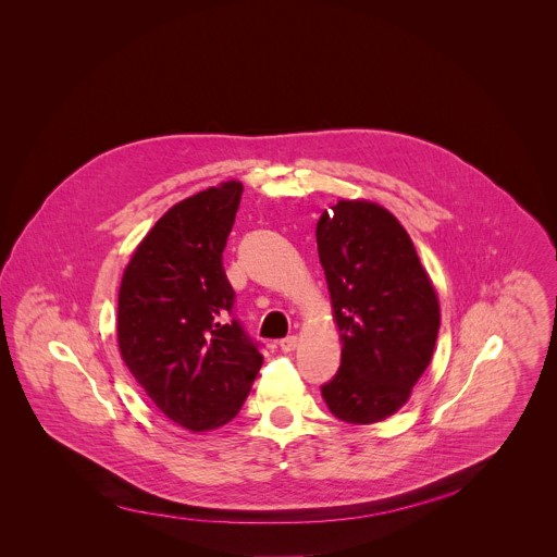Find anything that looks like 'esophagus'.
I'll use <instances>...</instances> for the list:
<instances>
[{
	"instance_id": "34e87169",
	"label": "esophagus",
	"mask_w": 557,
	"mask_h": 557,
	"mask_svg": "<svg viewBox=\"0 0 557 557\" xmlns=\"http://www.w3.org/2000/svg\"><path fill=\"white\" fill-rule=\"evenodd\" d=\"M280 348H282V352H293L297 348V337L288 335V337L280 339Z\"/></svg>"
}]
</instances>
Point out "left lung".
<instances>
[{
    "label": "left lung",
    "mask_w": 557,
    "mask_h": 557,
    "mask_svg": "<svg viewBox=\"0 0 557 557\" xmlns=\"http://www.w3.org/2000/svg\"><path fill=\"white\" fill-rule=\"evenodd\" d=\"M314 233L342 331V366L322 396L339 421H383L432 359L438 297L408 231L383 207L339 200Z\"/></svg>",
    "instance_id": "obj_1"
}]
</instances>
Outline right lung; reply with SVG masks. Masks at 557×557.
Wrapping results in <instances>:
<instances>
[{
  "mask_svg": "<svg viewBox=\"0 0 557 557\" xmlns=\"http://www.w3.org/2000/svg\"><path fill=\"white\" fill-rule=\"evenodd\" d=\"M243 191L231 181L174 205L138 245L119 290L125 366L156 408L191 432L240 412L264 359L233 314L222 267Z\"/></svg>",
  "mask_w": 557,
  "mask_h": 557,
  "instance_id": "1",
  "label": "right lung"
}]
</instances>
